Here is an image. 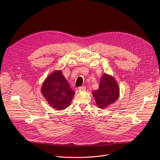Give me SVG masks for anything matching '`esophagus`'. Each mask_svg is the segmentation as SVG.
I'll return each mask as SVG.
<instances>
[{
  "instance_id": "obj_1",
  "label": "esophagus",
  "mask_w": 160,
  "mask_h": 160,
  "mask_svg": "<svg viewBox=\"0 0 160 160\" xmlns=\"http://www.w3.org/2000/svg\"><path fill=\"white\" fill-rule=\"evenodd\" d=\"M78 90H86V87H85V86L79 87H78Z\"/></svg>"
}]
</instances>
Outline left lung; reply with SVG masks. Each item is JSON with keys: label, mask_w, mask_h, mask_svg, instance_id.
<instances>
[{"label": "left lung", "mask_w": 160, "mask_h": 160, "mask_svg": "<svg viewBox=\"0 0 160 160\" xmlns=\"http://www.w3.org/2000/svg\"><path fill=\"white\" fill-rule=\"evenodd\" d=\"M98 108L105 109L115 102L120 97V88L116 80L110 75L103 74L99 88L92 92Z\"/></svg>", "instance_id": "left-lung-1"}]
</instances>
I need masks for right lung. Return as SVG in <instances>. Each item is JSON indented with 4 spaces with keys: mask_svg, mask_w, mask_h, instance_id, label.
Listing matches in <instances>:
<instances>
[{
    "mask_svg": "<svg viewBox=\"0 0 160 160\" xmlns=\"http://www.w3.org/2000/svg\"><path fill=\"white\" fill-rule=\"evenodd\" d=\"M41 92L48 104L57 110H64L71 104L75 94L61 70L51 73L43 82Z\"/></svg>",
    "mask_w": 160,
    "mask_h": 160,
    "instance_id": "add662e5",
    "label": "right lung"
}]
</instances>
